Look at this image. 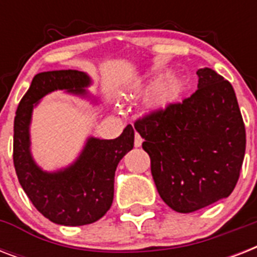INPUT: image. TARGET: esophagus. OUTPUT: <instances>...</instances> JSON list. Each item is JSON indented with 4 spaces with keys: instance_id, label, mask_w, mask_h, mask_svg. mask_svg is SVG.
Masks as SVG:
<instances>
[{
    "instance_id": "esophagus-1",
    "label": "esophagus",
    "mask_w": 257,
    "mask_h": 257,
    "mask_svg": "<svg viewBox=\"0 0 257 257\" xmlns=\"http://www.w3.org/2000/svg\"><path fill=\"white\" fill-rule=\"evenodd\" d=\"M141 144H143V139H141V136L139 133H136V135H135V147L139 148V147H141Z\"/></svg>"
}]
</instances>
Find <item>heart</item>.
<instances>
[{
  "label": "heart",
  "mask_w": 257,
  "mask_h": 257,
  "mask_svg": "<svg viewBox=\"0 0 257 257\" xmlns=\"http://www.w3.org/2000/svg\"><path fill=\"white\" fill-rule=\"evenodd\" d=\"M180 88V81L175 77L165 78L164 81L157 84L155 88L151 90L148 94V104L153 108L157 106H163V105L168 104L176 97Z\"/></svg>",
  "instance_id": "heart-1"
}]
</instances>
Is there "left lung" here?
Listing matches in <instances>:
<instances>
[{"instance_id": "8db88e82", "label": "left lung", "mask_w": 257, "mask_h": 257, "mask_svg": "<svg viewBox=\"0 0 257 257\" xmlns=\"http://www.w3.org/2000/svg\"><path fill=\"white\" fill-rule=\"evenodd\" d=\"M197 76L191 97L135 122L157 192L180 213L231 195L245 153V126L232 85L209 68Z\"/></svg>"}]
</instances>
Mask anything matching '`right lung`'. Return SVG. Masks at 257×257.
Here are the masks:
<instances>
[{
  "mask_svg": "<svg viewBox=\"0 0 257 257\" xmlns=\"http://www.w3.org/2000/svg\"><path fill=\"white\" fill-rule=\"evenodd\" d=\"M89 85L88 74L78 70L36 74L14 117L13 163L18 181L37 211L60 225L92 224L109 211L114 193V172L135 141L132 125H126L113 140L89 137L81 155L66 168L45 172L34 163L29 135L34 106L54 90L85 96Z\"/></svg>",
  "mask_w": 257,
  "mask_h": 257,
  "instance_id": "right-lung-1",
  "label": "right lung"
}]
</instances>
